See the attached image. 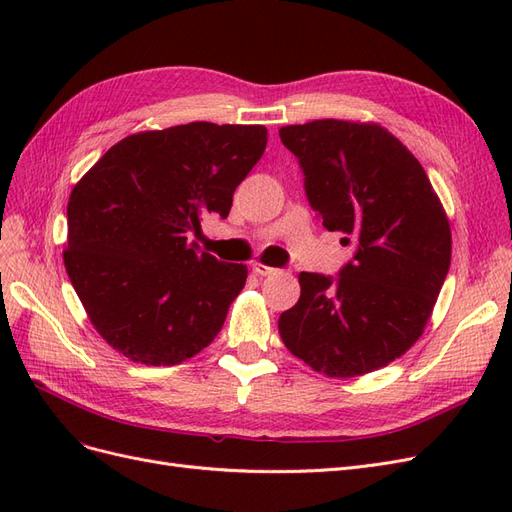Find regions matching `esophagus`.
<instances>
[{"label": "esophagus", "mask_w": 512, "mask_h": 512, "mask_svg": "<svg viewBox=\"0 0 512 512\" xmlns=\"http://www.w3.org/2000/svg\"><path fill=\"white\" fill-rule=\"evenodd\" d=\"M252 269H254L256 275H275V273H277L275 267H267L265 262H254Z\"/></svg>", "instance_id": "obj_1"}]
</instances>
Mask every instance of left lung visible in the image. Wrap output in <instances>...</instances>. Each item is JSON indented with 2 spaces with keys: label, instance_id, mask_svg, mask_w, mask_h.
<instances>
[{
  "label": "left lung",
  "instance_id": "left-lung-1",
  "mask_svg": "<svg viewBox=\"0 0 512 512\" xmlns=\"http://www.w3.org/2000/svg\"><path fill=\"white\" fill-rule=\"evenodd\" d=\"M280 138L322 226L356 247L337 280L299 273L282 342L318 374H369L423 335L451 267V224L421 162L380 123L316 119Z\"/></svg>",
  "mask_w": 512,
  "mask_h": 512
}]
</instances>
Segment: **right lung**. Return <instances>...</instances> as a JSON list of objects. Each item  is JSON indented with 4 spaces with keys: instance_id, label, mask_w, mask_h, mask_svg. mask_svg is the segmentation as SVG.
Listing matches in <instances>:
<instances>
[{
    "instance_id": "1",
    "label": "right lung",
    "mask_w": 512,
    "mask_h": 512,
    "mask_svg": "<svg viewBox=\"0 0 512 512\" xmlns=\"http://www.w3.org/2000/svg\"><path fill=\"white\" fill-rule=\"evenodd\" d=\"M267 147L265 126L192 121L108 149L68 200L64 265L104 342L145 365H179L220 333L247 267L188 243L224 220Z\"/></svg>"
}]
</instances>
